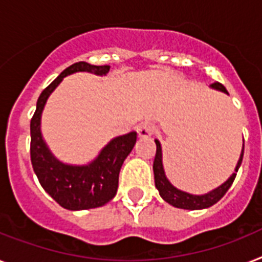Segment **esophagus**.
I'll list each match as a JSON object with an SVG mask.
<instances>
[{
    "label": "esophagus",
    "instance_id": "34e87169",
    "mask_svg": "<svg viewBox=\"0 0 262 262\" xmlns=\"http://www.w3.org/2000/svg\"><path fill=\"white\" fill-rule=\"evenodd\" d=\"M153 130H155V126H153V124L152 122H149V121H144V122H141V124H138L137 126V133L138 136H141V137L152 136Z\"/></svg>",
    "mask_w": 262,
    "mask_h": 262
}]
</instances>
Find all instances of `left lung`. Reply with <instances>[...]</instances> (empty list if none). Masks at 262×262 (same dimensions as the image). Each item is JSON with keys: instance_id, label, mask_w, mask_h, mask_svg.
I'll return each instance as SVG.
<instances>
[{"instance_id": "1", "label": "left lung", "mask_w": 262, "mask_h": 262, "mask_svg": "<svg viewBox=\"0 0 262 262\" xmlns=\"http://www.w3.org/2000/svg\"><path fill=\"white\" fill-rule=\"evenodd\" d=\"M211 87L216 89V90H221L223 93H226L227 90L225 89L222 83L215 82L212 83ZM156 142V156H155V161H153V173H155V184H156V188L159 190L160 196L164 199L165 202H168L169 205L175 206L178 208H184V210H201V208L210 207V206L215 205L216 202L221 201V198L227 192V190L230 188V186L234 182L235 176H237L238 168L242 163V157H244V148H242V153L239 160H238V164L235 167V173L230 176V179L225 182L221 187L215 188L211 192L206 193V195H191V193H187L184 191H180L178 188L172 186L171 183L168 182V179L165 178L164 169H163V163H161V146L160 142L155 140Z\"/></svg>"}]
</instances>
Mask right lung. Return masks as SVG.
<instances>
[{
  "label": "right lung",
  "mask_w": 262,
  "mask_h": 262,
  "mask_svg": "<svg viewBox=\"0 0 262 262\" xmlns=\"http://www.w3.org/2000/svg\"><path fill=\"white\" fill-rule=\"evenodd\" d=\"M109 70L110 66L107 64L93 66L86 61H78L67 67L42 90L31 120V161L33 171L42 188L67 210L101 207L116 196L121 167L135 146L137 133L130 132L112 140L91 164L72 167L61 164L51 155L40 133V117L47 98L66 75L76 71H93L102 75Z\"/></svg>",
  "instance_id": "1"
}]
</instances>
